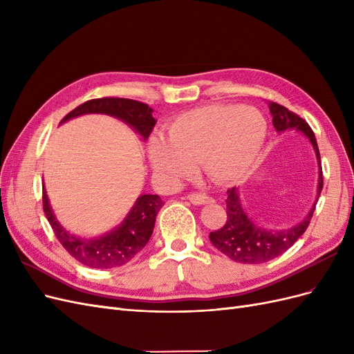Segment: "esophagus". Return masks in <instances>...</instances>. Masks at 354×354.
I'll list each match as a JSON object with an SVG mask.
<instances>
[{"mask_svg":"<svg viewBox=\"0 0 354 354\" xmlns=\"http://www.w3.org/2000/svg\"><path fill=\"white\" fill-rule=\"evenodd\" d=\"M187 199H189L192 203H195V205H203V203H208V202L212 201L208 195H205V194H198V192H195V194H189V195H187Z\"/></svg>","mask_w":354,"mask_h":354,"instance_id":"1","label":"esophagus"}]
</instances>
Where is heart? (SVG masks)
<instances>
[{
  "instance_id": "obj_1",
  "label": "heart",
  "mask_w": 354,
  "mask_h": 354,
  "mask_svg": "<svg viewBox=\"0 0 354 354\" xmlns=\"http://www.w3.org/2000/svg\"><path fill=\"white\" fill-rule=\"evenodd\" d=\"M267 137L264 115L242 104H209L176 116L168 138L149 140V158L156 173L169 183L189 176L199 162L216 183H234L248 176Z\"/></svg>"
}]
</instances>
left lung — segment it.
I'll return each instance as SVG.
<instances>
[{
	"mask_svg": "<svg viewBox=\"0 0 354 354\" xmlns=\"http://www.w3.org/2000/svg\"><path fill=\"white\" fill-rule=\"evenodd\" d=\"M270 113L273 115V125L279 133L289 130V128H297L298 131L304 133L308 140L312 142L315 152L319 160V186L317 192L320 195L324 187V174L322 167H320V153L316 137L310 125L299 118L297 113L288 111L285 106L277 104L274 102L270 103ZM316 205L308 212V216L297 226L286 230H266L261 229L248 218L243 208L241 207L238 189L232 187L227 190L226 209L227 220L221 229H217L209 233V241L216 248L223 252L230 260L243 264H260L270 261L276 257L282 255L286 250L303 236L307 230L310 220L313 217Z\"/></svg>",
	"mask_w": 354,
	"mask_h": 354,
	"instance_id": "8db88e82",
	"label": "left lung"
}]
</instances>
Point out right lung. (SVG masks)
Returning <instances> with one entry per match:
<instances>
[{"label":"right lung","mask_w":354,"mask_h":354,"mask_svg":"<svg viewBox=\"0 0 354 354\" xmlns=\"http://www.w3.org/2000/svg\"><path fill=\"white\" fill-rule=\"evenodd\" d=\"M152 112V108L143 102L102 97L80 104L63 118L62 122L85 113H106L131 125L143 137V140H146L156 124ZM164 202L158 195H142L120 227L100 238L81 239L72 236L60 226L51 211L46 189H42V207L57 241L75 260L91 269H112L134 259V255L140 252L151 239L156 214Z\"/></svg>","instance_id":"add662e5"}]
</instances>
